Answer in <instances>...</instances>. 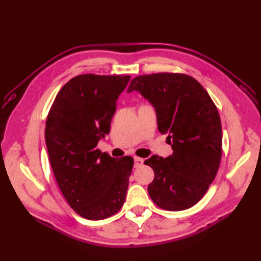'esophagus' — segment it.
I'll use <instances>...</instances> for the list:
<instances>
[{"label":"esophagus","mask_w":261,"mask_h":261,"mask_svg":"<svg viewBox=\"0 0 261 261\" xmlns=\"http://www.w3.org/2000/svg\"><path fill=\"white\" fill-rule=\"evenodd\" d=\"M134 161H135V168L141 167V165H143V163H144V159H141V158H138V156H136L135 159H134Z\"/></svg>","instance_id":"1"}]
</instances>
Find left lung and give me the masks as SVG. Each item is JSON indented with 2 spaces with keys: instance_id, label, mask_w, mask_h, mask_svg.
<instances>
[{
  "instance_id": "8db88e82",
  "label": "left lung",
  "mask_w": 261,
  "mask_h": 261,
  "mask_svg": "<svg viewBox=\"0 0 261 261\" xmlns=\"http://www.w3.org/2000/svg\"><path fill=\"white\" fill-rule=\"evenodd\" d=\"M139 91L155 108L158 129L168 134L173 153L145 161L154 172L148 186L152 201L164 210L193 207L207 193L222 156L218 109L194 77L155 73L133 78L127 92Z\"/></svg>"
}]
</instances>
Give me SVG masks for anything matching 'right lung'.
<instances>
[{
  "instance_id": "add662e5",
  "label": "right lung",
  "mask_w": 261,
  "mask_h": 261,
  "mask_svg": "<svg viewBox=\"0 0 261 261\" xmlns=\"http://www.w3.org/2000/svg\"><path fill=\"white\" fill-rule=\"evenodd\" d=\"M129 75L83 74L55 97L45 122V144L57 183L76 213L103 220L125 201L134 159H117L97 148L110 132L116 100Z\"/></svg>"
}]
</instances>
